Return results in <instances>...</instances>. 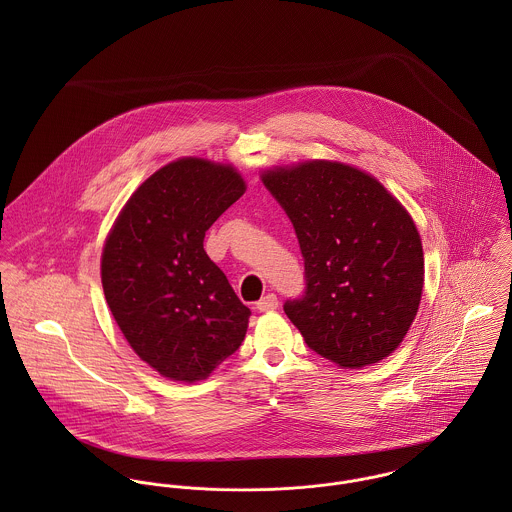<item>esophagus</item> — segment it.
I'll use <instances>...</instances> for the list:
<instances>
[{
    "label": "esophagus",
    "mask_w": 512,
    "mask_h": 512,
    "mask_svg": "<svg viewBox=\"0 0 512 512\" xmlns=\"http://www.w3.org/2000/svg\"><path fill=\"white\" fill-rule=\"evenodd\" d=\"M278 307V297L274 293H268L264 295L258 303H256V309L258 311H274Z\"/></svg>",
    "instance_id": "34e87169"
}]
</instances>
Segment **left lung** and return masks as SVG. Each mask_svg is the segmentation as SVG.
<instances>
[{
  "label": "left lung",
  "mask_w": 512,
  "mask_h": 512,
  "mask_svg": "<svg viewBox=\"0 0 512 512\" xmlns=\"http://www.w3.org/2000/svg\"><path fill=\"white\" fill-rule=\"evenodd\" d=\"M292 220L305 292L284 311L309 349L363 368L404 341L422 299L424 250L408 211L365 171L313 159L262 173Z\"/></svg>",
  "instance_id": "1"
}]
</instances>
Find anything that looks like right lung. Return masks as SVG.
<instances>
[{"mask_svg":"<svg viewBox=\"0 0 512 512\" xmlns=\"http://www.w3.org/2000/svg\"><path fill=\"white\" fill-rule=\"evenodd\" d=\"M244 191L232 165L171 161L136 189L106 238L108 307L136 355L165 378L203 380L244 341L250 309L203 248Z\"/></svg>","mask_w":512,"mask_h":512,"instance_id":"add662e5","label":"right lung"}]
</instances>
